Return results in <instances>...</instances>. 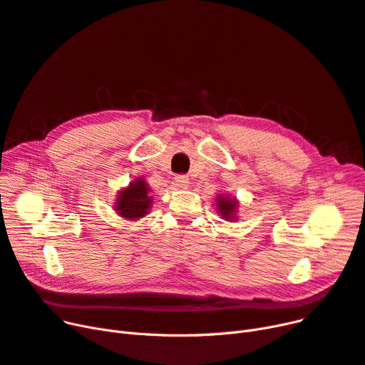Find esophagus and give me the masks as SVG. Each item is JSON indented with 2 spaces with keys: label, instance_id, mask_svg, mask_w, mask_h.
<instances>
[{
  "label": "esophagus",
  "instance_id": "esophagus-1",
  "mask_svg": "<svg viewBox=\"0 0 365 365\" xmlns=\"http://www.w3.org/2000/svg\"><path fill=\"white\" fill-rule=\"evenodd\" d=\"M173 184L177 188H180V190H185V188H188V184H190V181H188V178L185 177V175H177L173 180Z\"/></svg>",
  "mask_w": 365,
  "mask_h": 365
}]
</instances>
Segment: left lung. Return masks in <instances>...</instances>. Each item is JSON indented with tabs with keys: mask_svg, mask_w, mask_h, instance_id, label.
<instances>
[{
	"mask_svg": "<svg viewBox=\"0 0 365 365\" xmlns=\"http://www.w3.org/2000/svg\"><path fill=\"white\" fill-rule=\"evenodd\" d=\"M215 207L218 214L222 215L223 220L226 222H237L238 220V207H240V200L235 196H229V195H218L215 199Z\"/></svg>",
	"mask_w": 365,
	"mask_h": 365,
	"instance_id": "obj_1",
	"label": "left lung"
}]
</instances>
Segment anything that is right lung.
I'll return each instance as SVG.
<instances>
[{"mask_svg": "<svg viewBox=\"0 0 365 365\" xmlns=\"http://www.w3.org/2000/svg\"><path fill=\"white\" fill-rule=\"evenodd\" d=\"M113 203V210L120 217L130 222L139 220V218L147 215L151 210V188L143 177H138L135 181L128 182L127 187L121 188L116 193V199Z\"/></svg>", "mask_w": 365, "mask_h": 365, "instance_id": "obj_1", "label": "right lung"}]
</instances>
